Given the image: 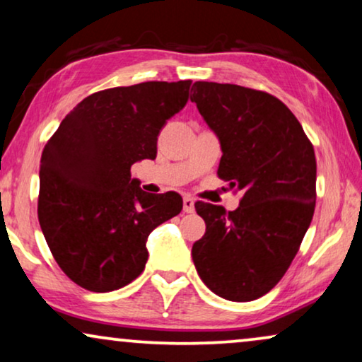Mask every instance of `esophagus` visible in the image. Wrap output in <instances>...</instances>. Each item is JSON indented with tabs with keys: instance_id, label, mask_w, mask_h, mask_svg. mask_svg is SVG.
<instances>
[{
	"instance_id": "1",
	"label": "esophagus",
	"mask_w": 362,
	"mask_h": 362,
	"mask_svg": "<svg viewBox=\"0 0 362 362\" xmlns=\"http://www.w3.org/2000/svg\"><path fill=\"white\" fill-rule=\"evenodd\" d=\"M182 209H185V212L194 211V199L191 196H185V199H182Z\"/></svg>"
}]
</instances>
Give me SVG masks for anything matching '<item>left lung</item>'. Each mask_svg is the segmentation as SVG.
Listing matches in <instances>:
<instances>
[{
  "instance_id": "left-lung-1",
  "label": "left lung",
  "mask_w": 362,
  "mask_h": 362,
  "mask_svg": "<svg viewBox=\"0 0 362 362\" xmlns=\"http://www.w3.org/2000/svg\"><path fill=\"white\" fill-rule=\"evenodd\" d=\"M192 87L191 102L221 140L217 176L244 191L235 211L196 202L206 234L192 245V260L216 295L257 300L288 270L313 219V145L290 108L272 93L235 83Z\"/></svg>"
}]
</instances>
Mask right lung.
I'll list each match as a JSON object with an SVG mask.
<instances>
[{
  "label": "right lung",
  "mask_w": 362,
  "mask_h": 362,
  "mask_svg": "<svg viewBox=\"0 0 362 362\" xmlns=\"http://www.w3.org/2000/svg\"><path fill=\"white\" fill-rule=\"evenodd\" d=\"M189 90L191 81H153L95 92L44 146L39 224L57 265L82 288L105 293L135 280L150 232L181 212L177 192L148 194L130 170L155 160L160 130Z\"/></svg>",
  "instance_id": "1"
}]
</instances>
